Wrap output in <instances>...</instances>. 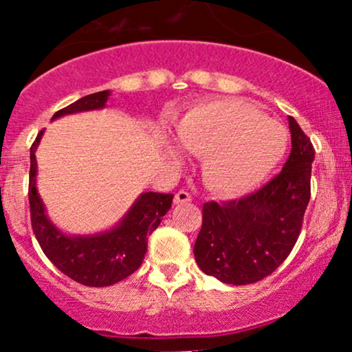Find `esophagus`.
Returning a JSON list of instances; mask_svg holds the SVG:
<instances>
[{"instance_id":"obj_1","label":"esophagus","mask_w":352,"mask_h":352,"mask_svg":"<svg viewBox=\"0 0 352 352\" xmlns=\"http://www.w3.org/2000/svg\"><path fill=\"white\" fill-rule=\"evenodd\" d=\"M192 200V195L188 194L187 190H179L175 194V199H173V202L175 204H188Z\"/></svg>"}]
</instances>
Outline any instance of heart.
Segmentation results:
<instances>
[{"instance_id":"heart-1","label":"heart","mask_w":352,"mask_h":352,"mask_svg":"<svg viewBox=\"0 0 352 352\" xmlns=\"http://www.w3.org/2000/svg\"><path fill=\"white\" fill-rule=\"evenodd\" d=\"M175 138L185 152L204 157L207 187L229 197L247 194L264 182L287 146L284 126L241 100L194 107L177 123Z\"/></svg>"}]
</instances>
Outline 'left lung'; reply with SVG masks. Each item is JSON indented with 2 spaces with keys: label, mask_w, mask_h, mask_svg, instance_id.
Returning a JSON list of instances; mask_svg holds the SVG:
<instances>
[{
  "label": "left lung",
  "mask_w": 352,
  "mask_h": 352,
  "mask_svg": "<svg viewBox=\"0 0 352 352\" xmlns=\"http://www.w3.org/2000/svg\"><path fill=\"white\" fill-rule=\"evenodd\" d=\"M292 150L280 173L252 194L207 202L194 245L197 265L223 284L245 285L270 276L291 254L311 199L314 146L289 117Z\"/></svg>",
  "instance_id": "left-lung-1"
}]
</instances>
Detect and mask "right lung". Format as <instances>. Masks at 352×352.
Returning a JSON list of instances; mask_svg holds the SVG:
<instances>
[{
  "label": "right lung",
  "mask_w": 352,
  "mask_h": 352,
  "mask_svg": "<svg viewBox=\"0 0 352 352\" xmlns=\"http://www.w3.org/2000/svg\"><path fill=\"white\" fill-rule=\"evenodd\" d=\"M110 91H96L76 100L53 115L56 120L63 115L100 110L107 105ZM45 130L38 133L30 148V212L32 227L45 256L67 274L69 279L90 287H107L126 279L142 265L146 252L148 235L160 226L162 217L172 207V194L145 192L140 194L130 210L115 227L94 235H68L61 232L46 215L43 200L36 190V148Z\"/></svg>",
  "instance_id": "1"
}]
</instances>
